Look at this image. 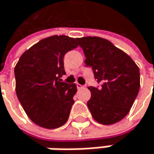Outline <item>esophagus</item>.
I'll use <instances>...</instances> for the list:
<instances>
[{"label":"esophagus","instance_id":"1","mask_svg":"<svg viewBox=\"0 0 154 154\" xmlns=\"http://www.w3.org/2000/svg\"><path fill=\"white\" fill-rule=\"evenodd\" d=\"M85 86H83V85H81V84H79V83H77V88H84Z\"/></svg>","mask_w":154,"mask_h":154}]
</instances>
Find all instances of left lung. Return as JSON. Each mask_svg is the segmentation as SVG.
Returning a JSON list of instances; mask_svg holds the SVG:
<instances>
[{
	"instance_id": "left-lung-1",
	"label": "left lung",
	"mask_w": 154,
	"mask_h": 154,
	"mask_svg": "<svg viewBox=\"0 0 154 154\" xmlns=\"http://www.w3.org/2000/svg\"><path fill=\"white\" fill-rule=\"evenodd\" d=\"M87 66H91L99 88L88 87V101L92 117L103 125L122 121L130 111L140 88L139 68L124 51L108 40L88 36L77 38Z\"/></svg>"
}]
</instances>
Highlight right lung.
<instances>
[{"mask_svg": "<svg viewBox=\"0 0 154 154\" xmlns=\"http://www.w3.org/2000/svg\"><path fill=\"white\" fill-rule=\"evenodd\" d=\"M76 41L66 35L42 39L25 51L15 66L17 98L30 120L42 128H59L69 118L77 87L60 78L66 74L64 56L77 48Z\"/></svg>", "mask_w": 154, "mask_h": 154, "instance_id": "obj_1", "label": "right lung"}]
</instances>
